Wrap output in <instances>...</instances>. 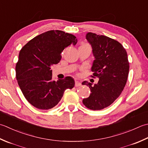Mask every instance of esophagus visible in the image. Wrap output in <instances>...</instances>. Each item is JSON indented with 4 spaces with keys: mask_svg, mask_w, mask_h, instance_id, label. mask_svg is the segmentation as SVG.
<instances>
[{
    "mask_svg": "<svg viewBox=\"0 0 148 148\" xmlns=\"http://www.w3.org/2000/svg\"><path fill=\"white\" fill-rule=\"evenodd\" d=\"M81 85H82V84H81L80 82H78V81H76V82H75V86H76V87H78V86H80Z\"/></svg>",
    "mask_w": 148,
    "mask_h": 148,
    "instance_id": "obj_1",
    "label": "esophagus"
}]
</instances>
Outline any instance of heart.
I'll return each instance as SVG.
<instances>
[{
	"label": "heart",
	"mask_w": 148,
	"mask_h": 148,
	"mask_svg": "<svg viewBox=\"0 0 148 148\" xmlns=\"http://www.w3.org/2000/svg\"><path fill=\"white\" fill-rule=\"evenodd\" d=\"M81 46H90V45L88 44V43H85V42H83L82 43V45H81Z\"/></svg>",
	"instance_id": "obj_1"
}]
</instances>
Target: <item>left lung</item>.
Masks as SVG:
<instances>
[{"instance_id":"left-lung-1","label":"left lung","mask_w":148,"mask_h":148,"mask_svg":"<svg viewBox=\"0 0 148 148\" xmlns=\"http://www.w3.org/2000/svg\"><path fill=\"white\" fill-rule=\"evenodd\" d=\"M86 38L95 57L91 77H98L99 81L94 86L86 81L82 83L91 91L83 103L88 109L100 110L110 105L122 93L129 73L128 55L121 43L111 38L88 33Z\"/></svg>"}]
</instances>
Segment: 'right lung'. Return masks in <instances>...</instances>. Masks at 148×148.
Wrapping results in <instances>:
<instances>
[{"label": "right lung", "mask_w": 148, "mask_h": 148, "mask_svg": "<svg viewBox=\"0 0 148 148\" xmlns=\"http://www.w3.org/2000/svg\"><path fill=\"white\" fill-rule=\"evenodd\" d=\"M77 42L73 34L51 30L34 37L20 50L15 67L16 80L25 99L36 108H53L65 90L74 86L70 76L52 81L51 67L60 62L63 49Z\"/></svg>", "instance_id": "right-lung-1"}]
</instances>
